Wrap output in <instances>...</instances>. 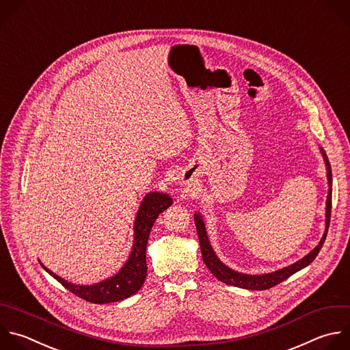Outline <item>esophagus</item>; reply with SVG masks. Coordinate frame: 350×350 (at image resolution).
Listing matches in <instances>:
<instances>
[{
    "mask_svg": "<svg viewBox=\"0 0 350 350\" xmlns=\"http://www.w3.org/2000/svg\"><path fill=\"white\" fill-rule=\"evenodd\" d=\"M180 185L184 187L185 191H193V189H196V183H195L193 177H184V178H181Z\"/></svg>",
    "mask_w": 350,
    "mask_h": 350,
    "instance_id": "esophagus-1",
    "label": "esophagus"
}]
</instances>
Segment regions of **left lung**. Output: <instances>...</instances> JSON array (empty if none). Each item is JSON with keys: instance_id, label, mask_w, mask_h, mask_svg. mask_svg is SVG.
Segmentation results:
<instances>
[{"instance_id": "1", "label": "left lung", "mask_w": 350, "mask_h": 350, "mask_svg": "<svg viewBox=\"0 0 350 350\" xmlns=\"http://www.w3.org/2000/svg\"><path fill=\"white\" fill-rule=\"evenodd\" d=\"M320 152L324 158V163H325V170H327V181H328V193H327V200H325V229L323 238L320 239L319 245L309 253L306 254L304 258H301L299 261L278 269L275 272L271 273H264V275H249V273H242L238 271L230 269L228 265H225L215 254V252L213 250L207 232H206V225L203 221V217L200 213H195L193 218H195V225H196V232L199 237V243H200V252H202V258L203 262L206 264V267L208 268V271L222 283L229 284V286H235V287H241V288H246V290H267L271 288L279 283H282L283 280H286L287 278H290L291 275H294L295 272L304 269L305 267H308L319 254L325 237L328 232V226H329V218H331V196H332V174H331V166L328 162V158L325 155V151L323 150V147H319Z\"/></svg>"}]
</instances>
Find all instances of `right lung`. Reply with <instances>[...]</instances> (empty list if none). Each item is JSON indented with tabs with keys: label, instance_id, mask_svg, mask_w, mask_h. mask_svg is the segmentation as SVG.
<instances>
[{
	"label": "right lung",
	"instance_id": "add662e5",
	"mask_svg": "<svg viewBox=\"0 0 350 350\" xmlns=\"http://www.w3.org/2000/svg\"><path fill=\"white\" fill-rule=\"evenodd\" d=\"M173 199L163 192H150L142 200L135 219V241L128 261L118 273L94 284H74L49 271L41 262L42 268L62 283L68 291L92 304L118 302L136 294L144 284L147 276L146 250L151 228L158 215L172 206Z\"/></svg>",
	"mask_w": 350,
	"mask_h": 350
}]
</instances>
